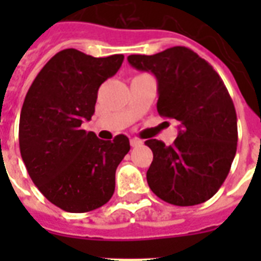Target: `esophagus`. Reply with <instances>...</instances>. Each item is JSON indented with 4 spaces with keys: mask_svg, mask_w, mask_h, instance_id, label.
<instances>
[{
    "mask_svg": "<svg viewBox=\"0 0 261 261\" xmlns=\"http://www.w3.org/2000/svg\"><path fill=\"white\" fill-rule=\"evenodd\" d=\"M142 143H143V141H141V139H138V138H131V139H130V145H131V146H133V147L141 146Z\"/></svg>",
    "mask_w": 261,
    "mask_h": 261,
    "instance_id": "34e87169",
    "label": "esophagus"
}]
</instances>
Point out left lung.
<instances>
[{
    "mask_svg": "<svg viewBox=\"0 0 261 261\" xmlns=\"http://www.w3.org/2000/svg\"><path fill=\"white\" fill-rule=\"evenodd\" d=\"M131 66L157 79V111L176 119L171 146L157 139L146 178L160 199L174 206L208 200L225 181L237 150V115L222 79L210 63L181 46L154 55H128Z\"/></svg>",
    "mask_w": 261,
    "mask_h": 261,
    "instance_id": "1",
    "label": "left lung"
}]
</instances>
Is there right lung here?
<instances>
[{
    "instance_id": "obj_1",
    "label": "right lung",
    "mask_w": 261,
    "mask_h": 261,
    "mask_svg": "<svg viewBox=\"0 0 261 261\" xmlns=\"http://www.w3.org/2000/svg\"><path fill=\"white\" fill-rule=\"evenodd\" d=\"M123 59L66 48L43 66L27 92L18 126L21 159L39 191L69 213L96 210L112 198L116 168L130 150L126 135L102 141L81 130L94 114L98 88Z\"/></svg>"
}]
</instances>
